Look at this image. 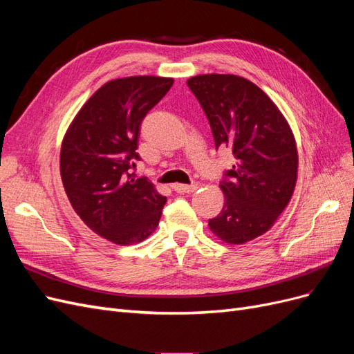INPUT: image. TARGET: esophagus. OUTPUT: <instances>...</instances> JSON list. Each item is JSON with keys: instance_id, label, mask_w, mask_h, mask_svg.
<instances>
[{"instance_id": "34e87169", "label": "esophagus", "mask_w": 354, "mask_h": 354, "mask_svg": "<svg viewBox=\"0 0 354 354\" xmlns=\"http://www.w3.org/2000/svg\"><path fill=\"white\" fill-rule=\"evenodd\" d=\"M199 187V183H192V185H173V189L178 194H190V192H195Z\"/></svg>"}]
</instances>
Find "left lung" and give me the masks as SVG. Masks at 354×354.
Wrapping results in <instances>:
<instances>
[{"instance_id":"8db88e82","label":"left lung","mask_w":354,"mask_h":354,"mask_svg":"<svg viewBox=\"0 0 354 354\" xmlns=\"http://www.w3.org/2000/svg\"><path fill=\"white\" fill-rule=\"evenodd\" d=\"M205 112L216 149L230 147L236 164L224 173V205L208 221L227 243L269 230L294 194L298 153L294 134L261 88L236 75H198L187 81Z\"/></svg>"}]
</instances>
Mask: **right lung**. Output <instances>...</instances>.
I'll use <instances>...</instances> for the list:
<instances>
[{
    "instance_id": "right-lung-1",
    "label": "right lung",
    "mask_w": 354,
    "mask_h": 354,
    "mask_svg": "<svg viewBox=\"0 0 354 354\" xmlns=\"http://www.w3.org/2000/svg\"><path fill=\"white\" fill-rule=\"evenodd\" d=\"M173 78L130 77L106 82L75 116L63 138L60 174L75 212L99 236L118 245L145 241L167 198L131 168L140 127Z\"/></svg>"
}]
</instances>
